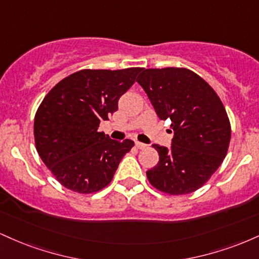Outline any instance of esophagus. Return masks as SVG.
I'll return each mask as SVG.
<instances>
[{
    "label": "esophagus",
    "mask_w": 259,
    "mask_h": 259,
    "mask_svg": "<svg viewBox=\"0 0 259 259\" xmlns=\"http://www.w3.org/2000/svg\"><path fill=\"white\" fill-rule=\"evenodd\" d=\"M135 146L138 147L139 150H141V148H145V147H146V145L142 144V142H140V141H136V142H135Z\"/></svg>",
    "instance_id": "1"
}]
</instances>
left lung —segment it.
<instances>
[{
    "label": "left lung",
    "instance_id": "obj_1",
    "mask_svg": "<svg viewBox=\"0 0 259 259\" xmlns=\"http://www.w3.org/2000/svg\"><path fill=\"white\" fill-rule=\"evenodd\" d=\"M142 86L159 119H170V148L152 145L159 154L146 171L151 185L169 195L191 194L203 186L227 156L231 127L215 91L186 68L142 69Z\"/></svg>",
    "mask_w": 259,
    "mask_h": 259
}]
</instances>
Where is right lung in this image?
Returning a JSON list of instances; mask_svg holds the SVG:
<instances>
[{
	"instance_id": "right-lung-1",
	"label": "right lung",
	"mask_w": 259,
	"mask_h": 259,
	"mask_svg": "<svg viewBox=\"0 0 259 259\" xmlns=\"http://www.w3.org/2000/svg\"><path fill=\"white\" fill-rule=\"evenodd\" d=\"M142 68L82 69L70 74L45 96L34 120L38 156L67 189L92 194L111 183L124 154L134 146L99 132L118 109Z\"/></svg>"
}]
</instances>
